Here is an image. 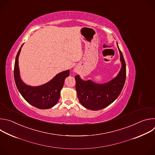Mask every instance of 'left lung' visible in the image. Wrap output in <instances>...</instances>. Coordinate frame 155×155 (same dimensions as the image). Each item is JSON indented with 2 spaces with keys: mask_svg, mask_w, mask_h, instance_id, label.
Instances as JSON below:
<instances>
[{
  "mask_svg": "<svg viewBox=\"0 0 155 155\" xmlns=\"http://www.w3.org/2000/svg\"><path fill=\"white\" fill-rule=\"evenodd\" d=\"M121 69L118 75L104 84H97L91 81L82 80L76 75L75 89L81 104L85 108L98 110L111 104L120 94L125 83L126 77V63L121 51L120 50Z\"/></svg>",
  "mask_w": 155,
  "mask_h": 155,
  "instance_id": "1",
  "label": "left lung"
}]
</instances>
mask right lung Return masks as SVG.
Returning a JSON list of instances; mask_svg holds the SVG:
<instances>
[{"mask_svg": "<svg viewBox=\"0 0 155 155\" xmlns=\"http://www.w3.org/2000/svg\"><path fill=\"white\" fill-rule=\"evenodd\" d=\"M22 47L23 45L17 53L14 67V78L18 90L31 105L40 109L51 108L58 102L64 80L66 77L69 76L70 72L66 71L61 72L51 81L41 86L33 87L26 85L20 78L18 67V56Z\"/></svg>", "mask_w": 155, "mask_h": 155, "instance_id": "1", "label": "right lung"}]
</instances>
